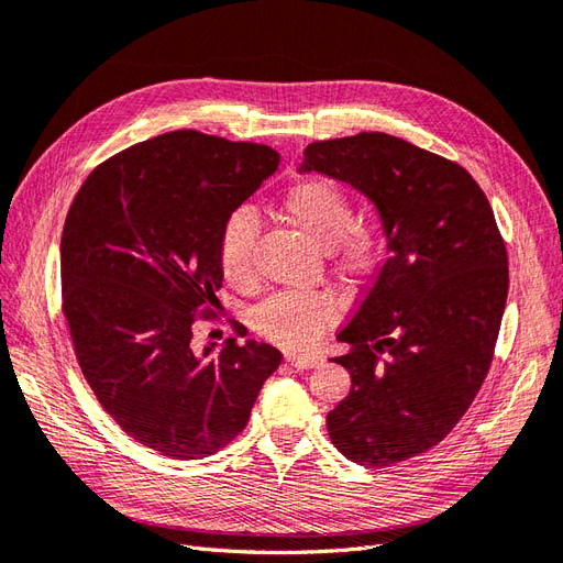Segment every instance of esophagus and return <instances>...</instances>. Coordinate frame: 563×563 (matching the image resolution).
Instances as JSON below:
<instances>
[{"label": "esophagus", "instance_id": "obj_1", "mask_svg": "<svg viewBox=\"0 0 563 563\" xmlns=\"http://www.w3.org/2000/svg\"><path fill=\"white\" fill-rule=\"evenodd\" d=\"M286 362L291 364L298 371H308L321 364V356L317 354H296V352H286Z\"/></svg>", "mask_w": 563, "mask_h": 563}]
</instances>
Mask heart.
Here are the masks:
<instances>
[{"label": "heart", "mask_w": 563, "mask_h": 563, "mask_svg": "<svg viewBox=\"0 0 563 563\" xmlns=\"http://www.w3.org/2000/svg\"><path fill=\"white\" fill-rule=\"evenodd\" d=\"M282 213L296 228L327 249L340 277L360 282L380 258L378 234L354 223V207L345 190L327 178L294 183L282 197ZM258 220L249 209H234L218 236V261L232 284L251 279L253 244ZM335 305L317 291H282L255 308V329L272 343L305 350L317 343L323 327L333 319Z\"/></svg>", "instance_id": "1"}]
</instances>
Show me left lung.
Segmentation results:
<instances>
[{
	"instance_id": "8db88e82",
	"label": "left lung",
	"mask_w": 563,
	"mask_h": 563,
	"mask_svg": "<svg viewBox=\"0 0 563 563\" xmlns=\"http://www.w3.org/2000/svg\"><path fill=\"white\" fill-rule=\"evenodd\" d=\"M350 183L376 207L387 261L338 333L352 389L327 416L335 449L387 467L465 416L490 368L507 302V251L463 166L387 133L305 147L300 174Z\"/></svg>"
}]
</instances>
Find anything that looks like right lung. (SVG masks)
<instances>
[{
  "instance_id": "add662e5",
  "label": "right lung",
  "mask_w": 563,
  "mask_h": 563,
  "mask_svg": "<svg viewBox=\"0 0 563 563\" xmlns=\"http://www.w3.org/2000/svg\"><path fill=\"white\" fill-rule=\"evenodd\" d=\"M267 145L174 131L96 166L65 218L63 312L79 368L129 437L176 460L240 434L282 364L265 343L197 347L223 284L225 218L277 172Z\"/></svg>"
}]
</instances>
